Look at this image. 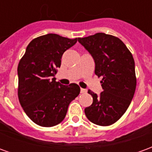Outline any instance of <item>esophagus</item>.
<instances>
[{
	"label": "esophagus",
	"mask_w": 152,
	"mask_h": 152,
	"mask_svg": "<svg viewBox=\"0 0 152 152\" xmlns=\"http://www.w3.org/2000/svg\"><path fill=\"white\" fill-rule=\"evenodd\" d=\"M86 92H87V90H86V89H82V88L80 89V93H81V94H84V93H86Z\"/></svg>",
	"instance_id": "1"
}]
</instances>
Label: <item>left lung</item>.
Returning a JSON list of instances; mask_svg holds the SVG:
<instances>
[{
  "label": "left lung",
  "mask_w": 152,
  "mask_h": 152,
  "mask_svg": "<svg viewBox=\"0 0 152 152\" xmlns=\"http://www.w3.org/2000/svg\"><path fill=\"white\" fill-rule=\"evenodd\" d=\"M78 41L92 55L94 72L102 78L100 95L88 91L93 103L85 113L94 124L108 126L124 114L134 98L137 83L134 58L123 41L112 35L99 32Z\"/></svg>",
  "instance_id": "left-lung-1"
}]
</instances>
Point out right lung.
<instances>
[{
  "label": "right lung",
  "mask_w": 152,
  "mask_h": 152,
  "mask_svg": "<svg viewBox=\"0 0 152 152\" xmlns=\"http://www.w3.org/2000/svg\"><path fill=\"white\" fill-rule=\"evenodd\" d=\"M77 38L47 34L28 44L18 66L19 102L28 117L42 127H52L65 118L70 102L79 95L75 83L63 86L55 80L63 53Z\"/></svg>",
  "instance_id": "add662e5"
}]
</instances>
